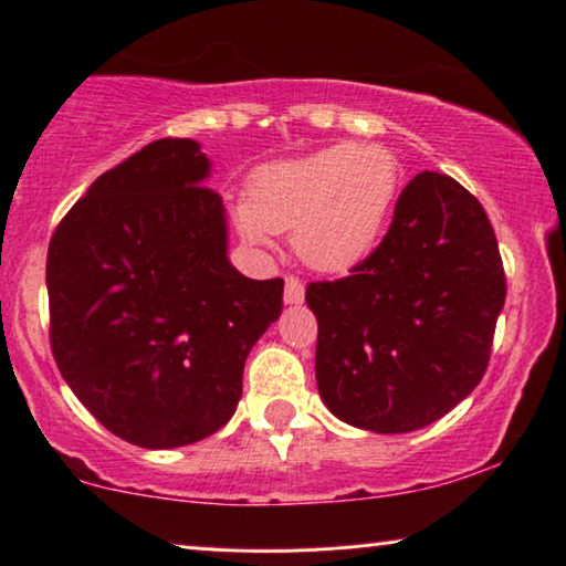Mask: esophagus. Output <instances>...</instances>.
Masks as SVG:
<instances>
[{
    "label": "esophagus",
    "mask_w": 566,
    "mask_h": 566,
    "mask_svg": "<svg viewBox=\"0 0 566 566\" xmlns=\"http://www.w3.org/2000/svg\"><path fill=\"white\" fill-rule=\"evenodd\" d=\"M305 300V284L297 276L284 279V303L300 305Z\"/></svg>",
    "instance_id": "esophagus-1"
}]
</instances>
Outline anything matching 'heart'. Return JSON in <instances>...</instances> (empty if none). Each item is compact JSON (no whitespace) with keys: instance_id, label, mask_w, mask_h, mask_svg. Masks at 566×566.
<instances>
[{"instance_id":"b5f03b06","label":"heart","mask_w":566,"mask_h":566,"mask_svg":"<svg viewBox=\"0 0 566 566\" xmlns=\"http://www.w3.org/2000/svg\"><path fill=\"white\" fill-rule=\"evenodd\" d=\"M399 188L402 164L395 151L336 143L261 167L250 180V203H240L234 219L250 245H269L271 232L295 234L307 266L339 274L374 253Z\"/></svg>"}]
</instances>
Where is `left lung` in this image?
Wrapping results in <instances>:
<instances>
[{
    "instance_id": "1",
    "label": "left lung",
    "mask_w": 566,
    "mask_h": 566,
    "mask_svg": "<svg viewBox=\"0 0 566 566\" xmlns=\"http://www.w3.org/2000/svg\"><path fill=\"white\" fill-rule=\"evenodd\" d=\"M504 297L483 206L452 177L420 171L374 253L345 279L307 284L321 399L366 431L431 426L481 384Z\"/></svg>"
}]
</instances>
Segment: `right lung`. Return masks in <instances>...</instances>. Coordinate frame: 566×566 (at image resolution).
I'll return each instance as SVG.
<instances>
[{
	"label": "right lung",
	"mask_w": 566,
	"mask_h": 566,
	"mask_svg": "<svg viewBox=\"0 0 566 566\" xmlns=\"http://www.w3.org/2000/svg\"><path fill=\"white\" fill-rule=\"evenodd\" d=\"M209 159L164 138L104 171L64 213L46 255L56 368L114 436L171 449L238 410L242 368L282 313V279L227 259Z\"/></svg>",
	"instance_id": "right-lung-1"
}]
</instances>
